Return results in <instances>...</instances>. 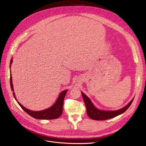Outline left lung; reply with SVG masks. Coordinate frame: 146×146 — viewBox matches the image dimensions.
<instances>
[{"label":"left lung","instance_id":"1","mask_svg":"<svg viewBox=\"0 0 146 146\" xmlns=\"http://www.w3.org/2000/svg\"><path fill=\"white\" fill-rule=\"evenodd\" d=\"M82 95L83 98V101L85 102L86 110H87V114L91 119L97 120V121H101V120H106L108 119L112 118L113 117H115L119 115L124 112L128 108L129 106L132 104L133 99L130 101L125 107L122 108L119 110L117 111H102L99 110L94 105V104L92 103L90 99L83 92H82Z\"/></svg>","mask_w":146,"mask_h":146}]
</instances>
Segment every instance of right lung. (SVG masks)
Here are the masks:
<instances>
[{
	"instance_id": "right-lung-1",
	"label": "right lung",
	"mask_w": 146,
	"mask_h": 146,
	"mask_svg": "<svg viewBox=\"0 0 146 146\" xmlns=\"http://www.w3.org/2000/svg\"><path fill=\"white\" fill-rule=\"evenodd\" d=\"M12 60H13V59L12 58L11 60V63H11L10 68H11V64L12 63ZM10 84H11V90H12V91L13 92L11 72V76H10ZM67 92V90H63L61 92L58 98H57L56 102L54 103V104L52 105V106H51L50 108H47V109H46L43 111H31V110L27 109L26 108H25L24 106H23L18 101H17V98H16V97H15L14 92H13V95L15 99V100L17 101V102L19 105V106L28 115H29L30 116H31L33 118H36V119H53L58 118L63 113V106L64 99V97L66 96Z\"/></svg>"
}]
</instances>
